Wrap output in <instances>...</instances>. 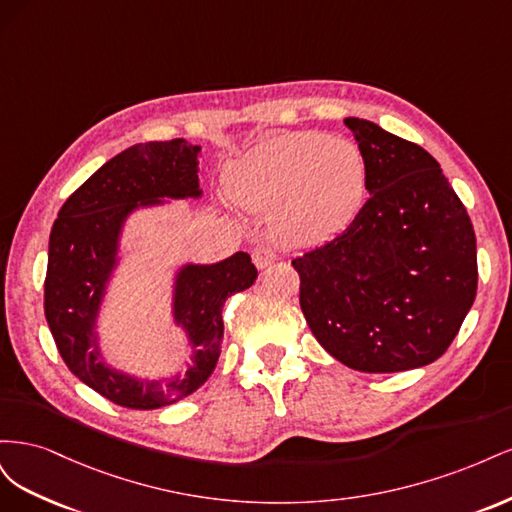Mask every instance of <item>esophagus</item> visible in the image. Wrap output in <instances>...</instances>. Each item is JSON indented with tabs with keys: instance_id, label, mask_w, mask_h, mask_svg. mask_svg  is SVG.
I'll return each mask as SVG.
<instances>
[{
	"instance_id": "obj_1",
	"label": "esophagus",
	"mask_w": 512,
	"mask_h": 512,
	"mask_svg": "<svg viewBox=\"0 0 512 512\" xmlns=\"http://www.w3.org/2000/svg\"><path fill=\"white\" fill-rule=\"evenodd\" d=\"M252 260L258 269H265V267L273 265V262L277 260V254H275V250H271V247L260 245L252 252Z\"/></svg>"
}]
</instances>
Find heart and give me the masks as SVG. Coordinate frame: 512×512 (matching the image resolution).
Instances as JSON below:
<instances>
[{"label": "heart", "instance_id": "heart-1", "mask_svg": "<svg viewBox=\"0 0 512 512\" xmlns=\"http://www.w3.org/2000/svg\"><path fill=\"white\" fill-rule=\"evenodd\" d=\"M226 192L247 211H273L286 243L327 241L359 213L367 190L361 149L322 132L267 138L228 168Z\"/></svg>", "mask_w": 512, "mask_h": 512}]
</instances>
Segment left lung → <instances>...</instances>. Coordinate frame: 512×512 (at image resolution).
Returning <instances> with one entry per match:
<instances>
[{
  "instance_id": "left-lung-1",
  "label": "left lung",
  "mask_w": 512,
  "mask_h": 512,
  "mask_svg": "<svg viewBox=\"0 0 512 512\" xmlns=\"http://www.w3.org/2000/svg\"><path fill=\"white\" fill-rule=\"evenodd\" d=\"M367 164L369 198L335 239L292 260L318 344L367 374L429 365L476 297L470 215L436 158L378 123L344 119Z\"/></svg>"
}]
</instances>
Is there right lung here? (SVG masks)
I'll use <instances>...</instances> for the list:
<instances>
[{"label": "right lung", "instance_id": "add662e5", "mask_svg": "<svg viewBox=\"0 0 512 512\" xmlns=\"http://www.w3.org/2000/svg\"><path fill=\"white\" fill-rule=\"evenodd\" d=\"M198 153L185 138L117 153L66 200L51 230L44 316L57 350L76 378L123 408L156 410L198 391L220 359L226 299L258 277L245 252L213 265L185 262L173 280V322L188 337V367L170 378L143 380L104 361L98 316L121 262L123 226L134 211L166 205V198L203 196Z\"/></svg>", "mask_w": 512, "mask_h": 512}]
</instances>
